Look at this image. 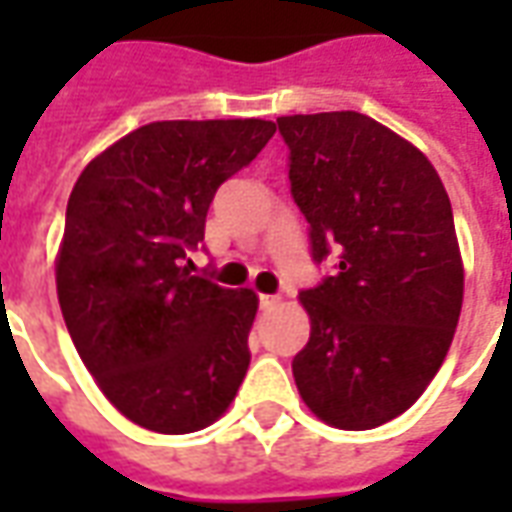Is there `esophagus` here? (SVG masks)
Instances as JSON below:
<instances>
[{
	"label": "esophagus",
	"instance_id": "esophagus-1",
	"mask_svg": "<svg viewBox=\"0 0 512 512\" xmlns=\"http://www.w3.org/2000/svg\"><path fill=\"white\" fill-rule=\"evenodd\" d=\"M279 301H282V296H266V293H263V296H260V307H263V310H274Z\"/></svg>",
	"mask_w": 512,
	"mask_h": 512
}]
</instances>
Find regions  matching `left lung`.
I'll return each instance as SVG.
<instances>
[{
    "mask_svg": "<svg viewBox=\"0 0 512 512\" xmlns=\"http://www.w3.org/2000/svg\"><path fill=\"white\" fill-rule=\"evenodd\" d=\"M290 194L315 263L299 293L310 343L299 395L340 430H370L414 406L450 351L463 301L452 205L439 172L403 136L359 112L279 117Z\"/></svg>",
    "mask_w": 512,
    "mask_h": 512,
    "instance_id": "obj_1",
    "label": "left lung"
}]
</instances>
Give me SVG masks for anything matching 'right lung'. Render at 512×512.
<instances>
[{
    "label": "right lung",
    "instance_id": "1",
    "mask_svg": "<svg viewBox=\"0 0 512 512\" xmlns=\"http://www.w3.org/2000/svg\"><path fill=\"white\" fill-rule=\"evenodd\" d=\"M271 120H161L76 180L57 296L76 351L112 406L156 433L208 428L249 367L257 296L191 274L213 194L266 147Z\"/></svg>",
    "mask_w": 512,
    "mask_h": 512
}]
</instances>
